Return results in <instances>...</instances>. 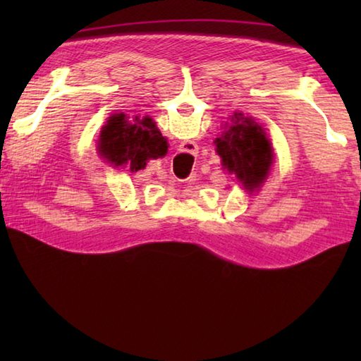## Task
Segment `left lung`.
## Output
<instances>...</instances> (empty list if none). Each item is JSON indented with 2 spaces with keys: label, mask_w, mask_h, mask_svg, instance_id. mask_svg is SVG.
I'll return each instance as SVG.
<instances>
[{
  "label": "left lung",
  "mask_w": 361,
  "mask_h": 361,
  "mask_svg": "<svg viewBox=\"0 0 361 361\" xmlns=\"http://www.w3.org/2000/svg\"><path fill=\"white\" fill-rule=\"evenodd\" d=\"M232 124L215 140L223 166L234 172L248 191L258 188L272 164V148L262 127L242 113H234Z\"/></svg>",
  "instance_id": "8db88e82"
}]
</instances>
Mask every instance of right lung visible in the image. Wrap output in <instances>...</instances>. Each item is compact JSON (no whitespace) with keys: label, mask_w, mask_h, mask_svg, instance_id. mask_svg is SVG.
Segmentation results:
<instances>
[{"label":"right lung","mask_w":361,"mask_h":361,"mask_svg":"<svg viewBox=\"0 0 361 361\" xmlns=\"http://www.w3.org/2000/svg\"><path fill=\"white\" fill-rule=\"evenodd\" d=\"M167 142L149 118L114 114L100 133V149L116 167H130L132 172L145 169L148 159L167 152Z\"/></svg>","instance_id":"right-lung-1"}]
</instances>
